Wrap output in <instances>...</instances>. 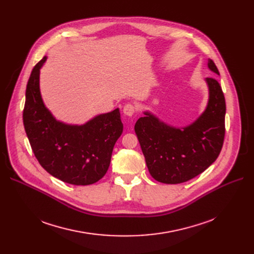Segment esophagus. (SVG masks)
I'll use <instances>...</instances> for the list:
<instances>
[{
	"mask_svg": "<svg viewBox=\"0 0 254 254\" xmlns=\"http://www.w3.org/2000/svg\"><path fill=\"white\" fill-rule=\"evenodd\" d=\"M135 112H136V107L132 105V104L128 103V104H126L124 106V113H125V115L132 116V115L135 114Z\"/></svg>",
	"mask_w": 254,
	"mask_h": 254,
	"instance_id": "obj_1",
	"label": "esophagus"
}]
</instances>
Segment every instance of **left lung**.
<instances>
[{
	"label": "left lung",
	"mask_w": 254,
	"mask_h": 254,
	"mask_svg": "<svg viewBox=\"0 0 254 254\" xmlns=\"http://www.w3.org/2000/svg\"><path fill=\"white\" fill-rule=\"evenodd\" d=\"M208 66L219 75L214 62ZM209 102L205 112L190 126L176 128L145 112L135 125L150 175L158 182L178 184L203 173L216 161L225 134V99L216 78H206Z\"/></svg>",
	"instance_id": "8db88e82"
}]
</instances>
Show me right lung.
Listing matches in <instances>:
<instances>
[{
  "mask_svg": "<svg viewBox=\"0 0 254 254\" xmlns=\"http://www.w3.org/2000/svg\"><path fill=\"white\" fill-rule=\"evenodd\" d=\"M45 61L46 57L34 66L25 89L22 118L32 150L53 177L74 185L96 183L108 171L113 147L123 134L119 109L83 126L57 122L40 93L39 75Z\"/></svg>",
  "mask_w": 254,
  "mask_h": 254,
  "instance_id": "add662e5",
  "label": "right lung"
}]
</instances>
